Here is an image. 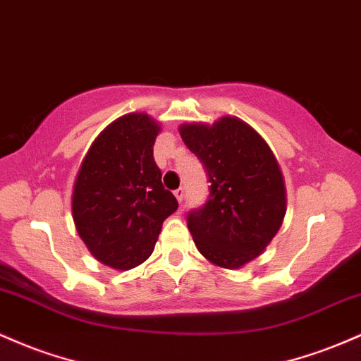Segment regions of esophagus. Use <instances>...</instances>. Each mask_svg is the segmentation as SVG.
I'll use <instances>...</instances> for the list:
<instances>
[{
  "mask_svg": "<svg viewBox=\"0 0 361 361\" xmlns=\"http://www.w3.org/2000/svg\"><path fill=\"white\" fill-rule=\"evenodd\" d=\"M174 197H176V200L181 204V202L185 200V188L180 187L178 190H174Z\"/></svg>",
  "mask_w": 361,
  "mask_h": 361,
  "instance_id": "obj_1",
  "label": "esophagus"
}]
</instances>
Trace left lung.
<instances>
[{
    "instance_id": "8db88e82",
    "label": "left lung",
    "mask_w": 361,
    "mask_h": 361,
    "mask_svg": "<svg viewBox=\"0 0 361 361\" xmlns=\"http://www.w3.org/2000/svg\"><path fill=\"white\" fill-rule=\"evenodd\" d=\"M180 135L204 164L211 183L207 204L188 214V229L209 262L240 269L265 250L286 214L279 162L248 123L221 116L183 123Z\"/></svg>"
}]
</instances>
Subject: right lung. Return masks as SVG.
<instances>
[{
    "label": "right lung",
    "mask_w": 361,
    "mask_h": 361,
    "mask_svg": "<svg viewBox=\"0 0 361 361\" xmlns=\"http://www.w3.org/2000/svg\"><path fill=\"white\" fill-rule=\"evenodd\" d=\"M159 132L147 113L123 114L96 137L75 178L71 216L78 236L116 271L149 259L162 223L178 209L154 161Z\"/></svg>",
    "instance_id": "1"
}]
</instances>
